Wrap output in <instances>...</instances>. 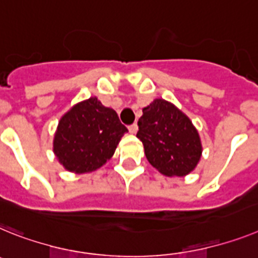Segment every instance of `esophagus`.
<instances>
[{
	"label": "esophagus",
	"instance_id": "1",
	"mask_svg": "<svg viewBox=\"0 0 258 258\" xmlns=\"http://www.w3.org/2000/svg\"><path fill=\"white\" fill-rule=\"evenodd\" d=\"M129 132H131V134H137L138 132V125L137 124H133L129 126Z\"/></svg>",
	"mask_w": 258,
	"mask_h": 258
}]
</instances>
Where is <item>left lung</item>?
Masks as SVG:
<instances>
[{"label":"left lung","mask_w":258,"mask_h":258,"mask_svg":"<svg viewBox=\"0 0 258 258\" xmlns=\"http://www.w3.org/2000/svg\"><path fill=\"white\" fill-rule=\"evenodd\" d=\"M142 112L137 137L151 166L168 177H184L195 171L202 144L192 120L164 99H154Z\"/></svg>","instance_id":"obj_1"}]
</instances>
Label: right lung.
I'll list each match as a JSON object with an SVG mask.
<instances>
[{
  "label": "right lung",
  "instance_id": "add662e5",
  "mask_svg": "<svg viewBox=\"0 0 258 258\" xmlns=\"http://www.w3.org/2000/svg\"><path fill=\"white\" fill-rule=\"evenodd\" d=\"M126 132L116 111L92 96L61 116L54 133L53 153L69 172H92L111 159Z\"/></svg>",
  "mask_w": 258,
  "mask_h": 258
}]
</instances>
